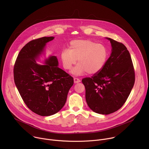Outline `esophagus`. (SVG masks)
Here are the masks:
<instances>
[{
  "mask_svg": "<svg viewBox=\"0 0 149 149\" xmlns=\"http://www.w3.org/2000/svg\"><path fill=\"white\" fill-rule=\"evenodd\" d=\"M74 81L75 84H77V83L81 81V80L78 78H74Z\"/></svg>",
  "mask_w": 149,
  "mask_h": 149,
  "instance_id": "obj_1",
  "label": "esophagus"
}]
</instances>
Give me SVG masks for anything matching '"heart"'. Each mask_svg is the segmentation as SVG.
I'll return each instance as SVG.
<instances>
[{
  "label": "heart",
  "mask_w": 149,
  "mask_h": 149,
  "mask_svg": "<svg viewBox=\"0 0 149 149\" xmlns=\"http://www.w3.org/2000/svg\"><path fill=\"white\" fill-rule=\"evenodd\" d=\"M109 57L107 48L90 39H77L70 42L69 49L62 50L61 58L63 66L71 70L77 63L78 64L72 73L80 75L86 72L90 75L100 72L104 67Z\"/></svg>",
  "instance_id": "obj_1"
}]
</instances>
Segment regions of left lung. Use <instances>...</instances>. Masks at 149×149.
<instances>
[{
    "label": "left lung",
    "mask_w": 149,
    "mask_h": 149,
    "mask_svg": "<svg viewBox=\"0 0 149 149\" xmlns=\"http://www.w3.org/2000/svg\"><path fill=\"white\" fill-rule=\"evenodd\" d=\"M112 52L103 69L82 82L88 107L95 113L109 114L119 110L129 97L135 82L130 54L125 46L113 39Z\"/></svg>",
    "instance_id": "obj_1"
}]
</instances>
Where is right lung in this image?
<instances>
[{
    "label": "right lung",
    "instance_id": "add662e5",
    "mask_svg": "<svg viewBox=\"0 0 149 149\" xmlns=\"http://www.w3.org/2000/svg\"><path fill=\"white\" fill-rule=\"evenodd\" d=\"M54 38L45 36L29 42L19 52L13 68L14 81L21 97L32 112L41 116L61 110L74 84L73 78L58 67L56 56H49L45 65L35 61Z\"/></svg>",
    "mask_w": 149,
    "mask_h": 149
}]
</instances>
